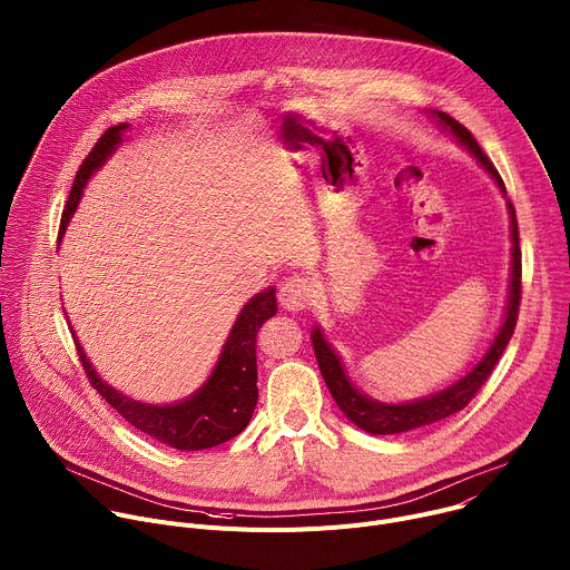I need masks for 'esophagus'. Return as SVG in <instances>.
Segmentation results:
<instances>
[{
	"instance_id": "obj_1",
	"label": "esophagus",
	"mask_w": 570,
	"mask_h": 570,
	"mask_svg": "<svg viewBox=\"0 0 570 570\" xmlns=\"http://www.w3.org/2000/svg\"><path fill=\"white\" fill-rule=\"evenodd\" d=\"M279 304L286 308V311H302L308 306L311 297H313V286L308 279H302V277H291L282 284L279 288Z\"/></svg>"
}]
</instances>
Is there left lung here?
I'll return each mask as SVG.
<instances>
[{
    "label": "left lung",
    "mask_w": 570,
    "mask_h": 570,
    "mask_svg": "<svg viewBox=\"0 0 570 570\" xmlns=\"http://www.w3.org/2000/svg\"><path fill=\"white\" fill-rule=\"evenodd\" d=\"M433 115L480 161V167L494 178L499 189L505 194L503 178L499 176V171L490 161V157L482 153V148L478 146L473 135L462 124H458L453 117H449L446 112L435 110ZM508 209H510V229H512V277H510L505 317H503V324H501V330H499L494 343L490 345V350H487V354L480 358V363H475L471 367V372H466L453 385H449V387H444V390H440L431 396L409 401V403H383V401L370 399V396H365L363 392H358L354 387V383L350 381L338 354L332 350V345L327 341H324L320 327H315L311 332L315 358H317L320 372L324 376V383H327L332 396L336 399L338 409L345 413V417L350 422H354L361 431H367L372 435H396V433H409V431L435 424L440 420H446V417L460 413L464 405L475 396V392L482 387V383L490 379L492 370L497 367L499 358L503 356V352H505V347H508V343L514 334L517 317H519V304H521L519 225H517L514 205L510 200H508Z\"/></svg>",
    "instance_id": "1"
}]
</instances>
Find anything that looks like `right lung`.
<instances>
[{"instance_id": "obj_1", "label": "right lung", "mask_w": 570, "mask_h": 570, "mask_svg": "<svg viewBox=\"0 0 570 570\" xmlns=\"http://www.w3.org/2000/svg\"><path fill=\"white\" fill-rule=\"evenodd\" d=\"M128 124L108 128L101 139L95 144L90 155L80 165L76 180L71 185L67 205L62 209L58 240L62 238L67 223L71 220L80 196L90 180V176L106 165V159L121 144ZM277 313L275 288L257 293L243 311L238 313L234 327L223 345V352L216 361L214 372L203 383L198 392L185 401L169 405H153L135 401L112 385H108L88 361L83 347L76 345L78 358L92 383V387L112 405V409L137 431L150 435L153 440L180 449V451H200L218 446L236 438L248 426L255 405L259 399L257 390V334L262 324ZM73 336V332H71Z\"/></svg>"}]
</instances>
